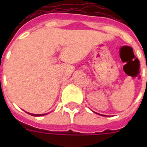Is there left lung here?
Instances as JSON below:
<instances>
[{
    "instance_id": "8db88e82",
    "label": "left lung",
    "mask_w": 147,
    "mask_h": 147,
    "mask_svg": "<svg viewBox=\"0 0 147 147\" xmlns=\"http://www.w3.org/2000/svg\"><path fill=\"white\" fill-rule=\"evenodd\" d=\"M98 114V113H97ZM98 115H101V114H98ZM104 115V116H107V115Z\"/></svg>"
}]
</instances>
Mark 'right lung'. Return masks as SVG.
<instances>
[{
	"label": "right lung",
	"instance_id": "right-lung-1",
	"mask_svg": "<svg viewBox=\"0 0 147 147\" xmlns=\"http://www.w3.org/2000/svg\"><path fill=\"white\" fill-rule=\"evenodd\" d=\"M28 114H30L31 115H33V116H42V115H46V114H33V113H27Z\"/></svg>",
	"mask_w": 147,
	"mask_h": 147
}]
</instances>
